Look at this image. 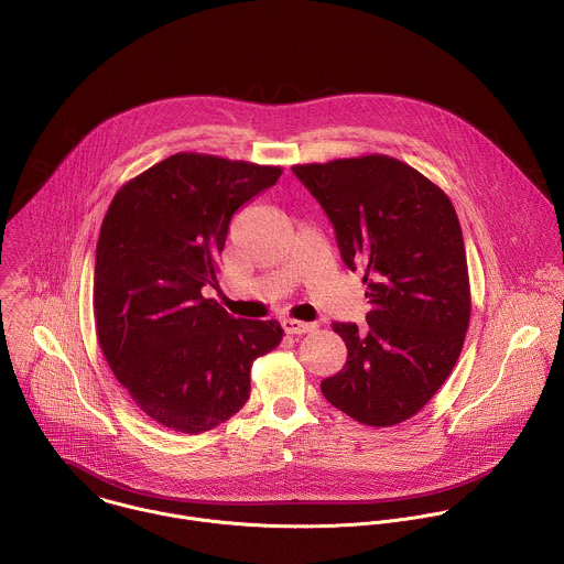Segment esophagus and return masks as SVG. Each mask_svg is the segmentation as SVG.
<instances>
[{"instance_id":"1","label":"esophagus","mask_w":564,"mask_h":564,"mask_svg":"<svg viewBox=\"0 0 564 564\" xmlns=\"http://www.w3.org/2000/svg\"><path fill=\"white\" fill-rule=\"evenodd\" d=\"M281 327H283L285 334H292V336H303V334H310L314 329L312 323H303V321H294V318H283Z\"/></svg>"}]
</instances>
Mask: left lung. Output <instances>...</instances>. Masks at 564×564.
<instances>
[{"label": "left lung", "instance_id": "left-lung-1", "mask_svg": "<svg viewBox=\"0 0 564 564\" xmlns=\"http://www.w3.org/2000/svg\"><path fill=\"white\" fill-rule=\"evenodd\" d=\"M336 230L341 261L361 270L366 327L334 323L346 364L325 399L370 427L414 416L447 381L470 321L462 228L447 194L386 154L294 165Z\"/></svg>", "mask_w": 564, "mask_h": 564}]
</instances>
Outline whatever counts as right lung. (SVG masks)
<instances>
[{
    "label": "right lung",
    "mask_w": 564,
    "mask_h": 564,
    "mask_svg": "<svg viewBox=\"0 0 564 564\" xmlns=\"http://www.w3.org/2000/svg\"><path fill=\"white\" fill-rule=\"evenodd\" d=\"M279 176L178 152L115 194L96 250L98 339L117 381L163 427L203 434L228 421L248 401L252 361L283 338L276 321L232 318L203 296L218 288L232 214Z\"/></svg>",
    "instance_id": "right-lung-1"
}]
</instances>
